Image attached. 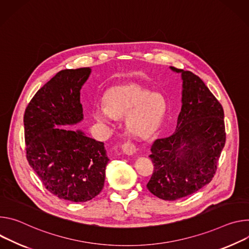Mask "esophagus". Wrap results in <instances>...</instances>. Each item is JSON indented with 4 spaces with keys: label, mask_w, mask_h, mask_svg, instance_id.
<instances>
[{
    "label": "esophagus",
    "mask_w": 249,
    "mask_h": 249,
    "mask_svg": "<svg viewBox=\"0 0 249 249\" xmlns=\"http://www.w3.org/2000/svg\"><path fill=\"white\" fill-rule=\"evenodd\" d=\"M122 149H123L124 153H125L127 155H130V154L136 152L137 147H136V144L133 143L132 142H126L122 145Z\"/></svg>",
    "instance_id": "34e87169"
}]
</instances>
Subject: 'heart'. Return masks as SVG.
Returning <instances> with one entry per match:
<instances>
[{
    "label": "heart",
    "mask_w": 249,
    "mask_h": 249,
    "mask_svg": "<svg viewBox=\"0 0 249 249\" xmlns=\"http://www.w3.org/2000/svg\"><path fill=\"white\" fill-rule=\"evenodd\" d=\"M105 106L94 107L95 119L104 124H112L114 119L125 118L127 130L136 137L150 136L160 124L166 102L159 94L137 84L110 88L105 97Z\"/></svg>",
    "instance_id": "b5f03b06"
}]
</instances>
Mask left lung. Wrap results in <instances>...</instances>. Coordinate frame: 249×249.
Masks as SVG:
<instances>
[{
    "instance_id": "8db88e82",
    "label": "left lung",
    "mask_w": 249,
    "mask_h": 249,
    "mask_svg": "<svg viewBox=\"0 0 249 249\" xmlns=\"http://www.w3.org/2000/svg\"><path fill=\"white\" fill-rule=\"evenodd\" d=\"M170 68L182 74V107L175 131L151 145L154 169L146 185L165 201L192 195L209 184L226 144L223 106L199 76Z\"/></svg>"
}]
</instances>
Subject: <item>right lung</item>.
<instances>
[{"label":"right lung","mask_w":249,"mask_h":249,"mask_svg":"<svg viewBox=\"0 0 249 249\" xmlns=\"http://www.w3.org/2000/svg\"><path fill=\"white\" fill-rule=\"evenodd\" d=\"M91 69H65L44 84L23 116L26 159L51 193L70 202L100 194L108 158L104 143L62 126L82 121L80 90Z\"/></svg>","instance_id":"obj_1"}]
</instances>
